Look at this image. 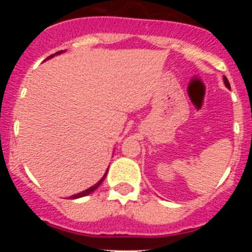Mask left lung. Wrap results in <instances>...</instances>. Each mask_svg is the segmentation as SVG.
Wrapping results in <instances>:
<instances>
[{"instance_id":"8db88e82","label":"left lung","mask_w":252,"mask_h":252,"mask_svg":"<svg viewBox=\"0 0 252 252\" xmlns=\"http://www.w3.org/2000/svg\"><path fill=\"white\" fill-rule=\"evenodd\" d=\"M227 86H228V84H227Z\"/></svg>"}]
</instances>
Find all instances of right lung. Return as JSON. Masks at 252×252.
<instances>
[{"label":"right lung","instance_id":"right-lung-1","mask_svg":"<svg viewBox=\"0 0 252 252\" xmlns=\"http://www.w3.org/2000/svg\"><path fill=\"white\" fill-rule=\"evenodd\" d=\"M102 180H103V179H102ZM102 180H101V182H102ZM101 182H99V183L97 184V186H94V187H93V188H91V189H88V190H86V192H83V193H79V194H77V195H73V198H78V197H82V195H87V194H90L91 192H93V190H94V189L97 188V187H98L99 184H101Z\"/></svg>","mask_w":252,"mask_h":252}]
</instances>
